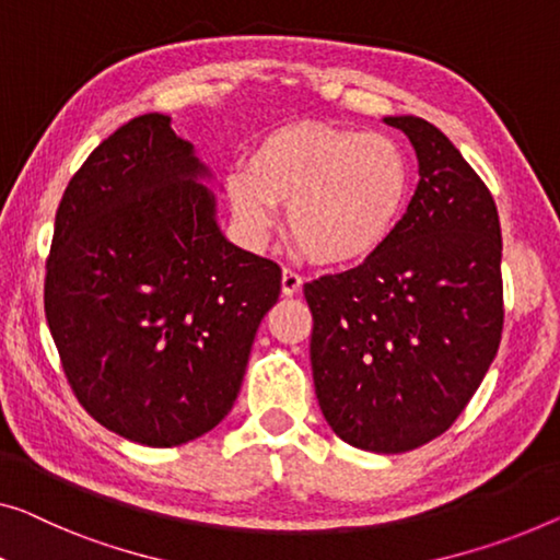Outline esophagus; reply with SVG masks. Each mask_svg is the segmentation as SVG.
Wrapping results in <instances>:
<instances>
[{
    "instance_id": "esophagus-1",
    "label": "esophagus",
    "mask_w": 560,
    "mask_h": 560,
    "mask_svg": "<svg viewBox=\"0 0 560 560\" xmlns=\"http://www.w3.org/2000/svg\"><path fill=\"white\" fill-rule=\"evenodd\" d=\"M302 277H299L296 271H291V269H283L281 271V294L283 296H294V294H299V291H302Z\"/></svg>"
}]
</instances>
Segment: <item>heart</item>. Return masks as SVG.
<instances>
[{"label": "heart", "instance_id": "heart-1", "mask_svg": "<svg viewBox=\"0 0 560 560\" xmlns=\"http://www.w3.org/2000/svg\"><path fill=\"white\" fill-rule=\"evenodd\" d=\"M412 168L385 132L296 120L258 140L226 175L241 236L266 246L287 206L291 236L322 266L362 264L389 244L410 203Z\"/></svg>", "mask_w": 560, "mask_h": 560}]
</instances>
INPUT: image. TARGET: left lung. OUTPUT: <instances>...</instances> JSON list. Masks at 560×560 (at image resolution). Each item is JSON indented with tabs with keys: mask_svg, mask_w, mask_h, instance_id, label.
I'll use <instances>...</instances> for the list:
<instances>
[{
	"mask_svg": "<svg viewBox=\"0 0 560 560\" xmlns=\"http://www.w3.org/2000/svg\"><path fill=\"white\" fill-rule=\"evenodd\" d=\"M415 148L405 219L362 266L304 287L324 420L349 445L407 453L442 435L493 364L503 331L495 200L435 125L385 118Z\"/></svg>",
	"mask_w": 560,
	"mask_h": 560,
	"instance_id": "1",
	"label": "left lung"
}]
</instances>
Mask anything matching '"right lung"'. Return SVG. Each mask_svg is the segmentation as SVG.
Returning <instances> with one entry per match:
<instances>
[{"label":"right lung","mask_w":560,"mask_h":560,"mask_svg":"<svg viewBox=\"0 0 560 560\" xmlns=\"http://www.w3.org/2000/svg\"><path fill=\"white\" fill-rule=\"evenodd\" d=\"M213 171L171 118L103 140L55 215L45 316L80 405L130 442L173 447L236 402L281 269L223 236Z\"/></svg>","instance_id":"add662e5"}]
</instances>
